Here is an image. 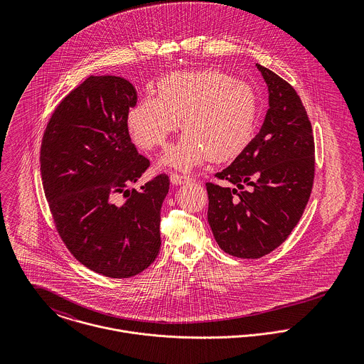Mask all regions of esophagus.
I'll return each mask as SVG.
<instances>
[{"label":"esophagus","instance_id":"esophagus-1","mask_svg":"<svg viewBox=\"0 0 364 364\" xmlns=\"http://www.w3.org/2000/svg\"><path fill=\"white\" fill-rule=\"evenodd\" d=\"M169 179H171V183L175 185V186H178V185H185V183H188V182L192 181L189 176H182V175H178V173H172V175L169 176Z\"/></svg>","mask_w":364,"mask_h":364}]
</instances>
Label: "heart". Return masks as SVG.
<instances>
[{"label": "heart", "mask_w": 364, "mask_h": 364, "mask_svg": "<svg viewBox=\"0 0 364 364\" xmlns=\"http://www.w3.org/2000/svg\"><path fill=\"white\" fill-rule=\"evenodd\" d=\"M156 97H144L127 114L133 141L162 149L181 127L186 133L161 164L191 171L208 158L231 161L251 143L258 120L254 88L214 70L172 73L159 80Z\"/></svg>", "instance_id": "b5f03b06"}]
</instances>
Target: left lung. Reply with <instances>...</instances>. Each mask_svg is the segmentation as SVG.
Masks as SVG:
<instances>
[{
	"label": "left lung",
	"mask_w": 364,
	"mask_h": 364,
	"mask_svg": "<svg viewBox=\"0 0 364 364\" xmlns=\"http://www.w3.org/2000/svg\"><path fill=\"white\" fill-rule=\"evenodd\" d=\"M257 68L269 94L263 124L215 173L237 188L206 183L213 235L224 252L244 259L262 258L286 241L309 203L315 171L311 123L300 97L269 68Z\"/></svg>",
	"instance_id": "obj_1"
}]
</instances>
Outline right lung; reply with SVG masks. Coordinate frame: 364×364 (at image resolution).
I'll list each match as a JSON object with an SVG mask.
<instances>
[{
    "label": "right lung",
    "instance_id": "obj_1",
    "mask_svg": "<svg viewBox=\"0 0 364 364\" xmlns=\"http://www.w3.org/2000/svg\"><path fill=\"white\" fill-rule=\"evenodd\" d=\"M134 87L116 75H91L48 123L42 182L57 231L74 258L106 277H132L159 252L161 206L169 178L161 173L129 191L149 168L127 129ZM123 193L127 202L115 203Z\"/></svg>",
    "mask_w": 364,
    "mask_h": 364
}]
</instances>
